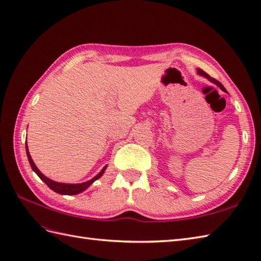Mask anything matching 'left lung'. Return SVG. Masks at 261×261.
Instances as JSON below:
<instances>
[{
  "label": "left lung",
  "instance_id": "obj_1",
  "mask_svg": "<svg viewBox=\"0 0 261 261\" xmlns=\"http://www.w3.org/2000/svg\"><path fill=\"white\" fill-rule=\"evenodd\" d=\"M198 73L200 74V75H203L204 77H207V79H209V80L211 81V82H214V83H216L217 84V86L218 87H219L221 90H223V91H226V89L225 88H223V86H222V84L219 82V81H217L216 80V79H214V77H211L208 73H205V72L203 71V70H201V69H198Z\"/></svg>",
  "mask_w": 261,
  "mask_h": 261
}]
</instances>
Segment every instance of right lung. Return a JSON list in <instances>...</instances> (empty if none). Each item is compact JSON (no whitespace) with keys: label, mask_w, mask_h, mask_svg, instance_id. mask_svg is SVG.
I'll use <instances>...</instances> for the list:
<instances>
[{"label":"right lung","mask_w":261,"mask_h":261,"mask_svg":"<svg viewBox=\"0 0 261 261\" xmlns=\"http://www.w3.org/2000/svg\"><path fill=\"white\" fill-rule=\"evenodd\" d=\"M27 155H28V159H29L30 165H31V168L33 169V171L39 175L40 179H41L42 181H44L45 185H46L48 188H50L51 190L56 191L57 193H60V195H68V196H71V195H77V193H80V192L84 191L90 185H92L95 180H98V179L101 177V175L103 174V172H105L106 168H107V166H106V167L103 168L102 170L100 171L99 174H96L94 178H92V179L89 180V181H86V182L75 184V185L60 184V182H56V181H53V180H51V179L46 178L44 174H42V173L40 172L39 169L36 168V166L34 165V162H33V160H32V158H31V155H30V153H29L28 144H27Z\"/></svg>","instance_id":"add662e5"}]
</instances>
